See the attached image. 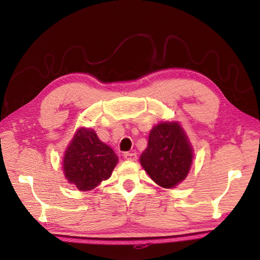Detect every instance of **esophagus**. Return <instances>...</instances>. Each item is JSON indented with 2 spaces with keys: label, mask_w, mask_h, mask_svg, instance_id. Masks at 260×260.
Returning <instances> with one entry per match:
<instances>
[{
  "label": "esophagus",
  "mask_w": 260,
  "mask_h": 260,
  "mask_svg": "<svg viewBox=\"0 0 260 260\" xmlns=\"http://www.w3.org/2000/svg\"><path fill=\"white\" fill-rule=\"evenodd\" d=\"M124 158L126 160H132V161H135L138 159V155H136V152L132 151V152H126L124 153Z\"/></svg>",
  "instance_id": "1"
}]
</instances>
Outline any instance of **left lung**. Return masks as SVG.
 Segmentation results:
<instances>
[{
    "label": "left lung",
    "mask_w": 260,
    "mask_h": 260,
    "mask_svg": "<svg viewBox=\"0 0 260 260\" xmlns=\"http://www.w3.org/2000/svg\"><path fill=\"white\" fill-rule=\"evenodd\" d=\"M192 157L191 144L182 127L177 121H164L150 131L140 162L157 184L173 188L186 179Z\"/></svg>",
    "instance_id": "1"
}]
</instances>
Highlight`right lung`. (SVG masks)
<instances>
[{
	"label": "right lung",
	"instance_id": "add662e5",
	"mask_svg": "<svg viewBox=\"0 0 260 260\" xmlns=\"http://www.w3.org/2000/svg\"><path fill=\"white\" fill-rule=\"evenodd\" d=\"M118 157L90 128H79L65 151V178L79 190L87 191L111 177Z\"/></svg>",
	"mask_w": 260,
	"mask_h": 260
}]
</instances>
